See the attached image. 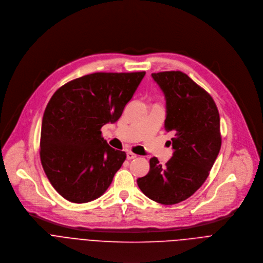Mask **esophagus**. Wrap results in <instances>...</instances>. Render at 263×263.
Listing matches in <instances>:
<instances>
[{
	"mask_svg": "<svg viewBox=\"0 0 263 263\" xmlns=\"http://www.w3.org/2000/svg\"><path fill=\"white\" fill-rule=\"evenodd\" d=\"M126 157H127V160H134V159H136V157H137V154H135V153L129 151V152L126 153Z\"/></svg>",
	"mask_w": 263,
	"mask_h": 263,
	"instance_id": "esophagus-1",
	"label": "esophagus"
}]
</instances>
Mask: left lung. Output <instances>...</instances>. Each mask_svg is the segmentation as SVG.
<instances>
[{"label":"left lung","instance_id":"1","mask_svg":"<svg viewBox=\"0 0 263 263\" xmlns=\"http://www.w3.org/2000/svg\"><path fill=\"white\" fill-rule=\"evenodd\" d=\"M151 77L165 94V129L174 135V152L165 166L150 159L148 174L137 183L149 199L172 205L190 198L208 177L222 144L220 115L213 97L185 73Z\"/></svg>","mask_w":263,"mask_h":263}]
</instances>
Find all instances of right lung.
<instances>
[{
  "label": "right lung",
  "instance_id": "right-lung-1",
  "mask_svg": "<svg viewBox=\"0 0 263 263\" xmlns=\"http://www.w3.org/2000/svg\"><path fill=\"white\" fill-rule=\"evenodd\" d=\"M145 76L95 72L60 87L45 108L40 161L50 184L66 200L86 203L100 197L121 168L126 153L101 137L115 123Z\"/></svg>",
  "mask_w": 263,
  "mask_h": 263
}]
</instances>
